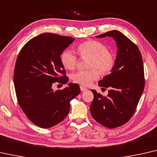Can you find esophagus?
Wrapping results in <instances>:
<instances>
[{
	"label": "esophagus",
	"instance_id": "34e87169",
	"mask_svg": "<svg viewBox=\"0 0 157 157\" xmlns=\"http://www.w3.org/2000/svg\"><path fill=\"white\" fill-rule=\"evenodd\" d=\"M86 90H87V88H86L83 86H80V90L82 91V92H85V91H86Z\"/></svg>",
	"mask_w": 157,
	"mask_h": 157
}]
</instances>
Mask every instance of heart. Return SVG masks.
Returning <instances> with one entry per match:
<instances>
[{"instance_id":"heart-1","label":"heart","mask_w":157,"mask_h":157,"mask_svg":"<svg viewBox=\"0 0 157 157\" xmlns=\"http://www.w3.org/2000/svg\"><path fill=\"white\" fill-rule=\"evenodd\" d=\"M78 52L82 58H90L89 67H97L102 73H107L113 68L115 58L108 48L101 42L90 40L82 42L78 46ZM65 68L72 71L78 63V57L72 50H65L60 56ZM99 78V72L96 68L89 71H79L72 74V79L82 86H89Z\"/></svg>"}]
</instances>
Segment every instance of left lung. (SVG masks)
I'll return each instance as SVG.
<instances>
[{
    "instance_id": "obj_1",
    "label": "left lung",
    "mask_w": 157,
    "mask_h": 157,
    "mask_svg": "<svg viewBox=\"0 0 157 157\" xmlns=\"http://www.w3.org/2000/svg\"><path fill=\"white\" fill-rule=\"evenodd\" d=\"M106 36L116 41L117 55L111 73L98 82L101 87L109 88L108 95L104 97L92 90L90 112L98 123L114 128L127 123L135 113L144 88V67L139 48L127 36L113 30L96 37Z\"/></svg>"
}]
</instances>
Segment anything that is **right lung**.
<instances>
[{
  "label": "right lung",
  "mask_w": 157,
  "mask_h": 157,
  "mask_svg": "<svg viewBox=\"0 0 157 157\" xmlns=\"http://www.w3.org/2000/svg\"><path fill=\"white\" fill-rule=\"evenodd\" d=\"M71 36L44 33L27 42L17 56L14 85L19 105L28 118L42 128L61 122L71 109L70 102L80 93L78 85L68 83L54 91V82L66 84L69 79L60 55L74 41Z\"/></svg>",
  "instance_id": "right-lung-1"
}]
</instances>
